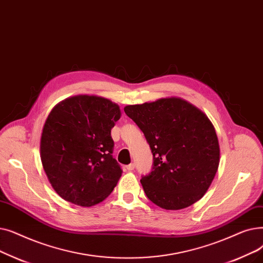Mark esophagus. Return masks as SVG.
I'll use <instances>...</instances> for the list:
<instances>
[{"label":"esophagus","mask_w":263,"mask_h":263,"mask_svg":"<svg viewBox=\"0 0 263 263\" xmlns=\"http://www.w3.org/2000/svg\"><path fill=\"white\" fill-rule=\"evenodd\" d=\"M126 169H127L128 171H133V170L135 169V164H129L128 166H126Z\"/></svg>","instance_id":"1"}]
</instances>
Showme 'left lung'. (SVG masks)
I'll list each match as a JSON object with an SVG mask.
<instances>
[{
    "mask_svg": "<svg viewBox=\"0 0 263 263\" xmlns=\"http://www.w3.org/2000/svg\"><path fill=\"white\" fill-rule=\"evenodd\" d=\"M126 114L143 132L154 156L140 180L146 197L165 210H182L201 199L213 182L220 148L204 112L180 97L128 105Z\"/></svg>",
    "mask_w": 263,
    "mask_h": 263,
    "instance_id": "8db88e82",
    "label": "left lung"
}]
</instances>
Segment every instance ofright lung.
<instances>
[{"mask_svg":"<svg viewBox=\"0 0 263 263\" xmlns=\"http://www.w3.org/2000/svg\"><path fill=\"white\" fill-rule=\"evenodd\" d=\"M120 118L118 104L85 94L64 99L50 112L41 137V159L61 198L92 206L114 191L122 169L111 155V129Z\"/></svg>","mask_w":263,"mask_h":263,"instance_id":"obj_1","label":"right lung"}]
</instances>
